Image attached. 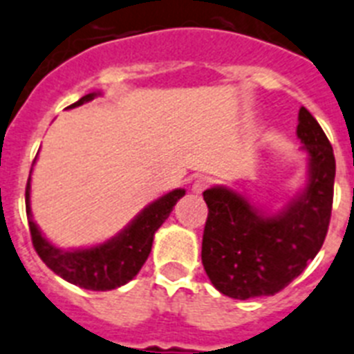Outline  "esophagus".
<instances>
[{
  "instance_id": "obj_1",
  "label": "esophagus",
  "mask_w": 354,
  "mask_h": 354,
  "mask_svg": "<svg viewBox=\"0 0 354 354\" xmlns=\"http://www.w3.org/2000/svg\"><path fill=\"white\" fill-rule=\"evenodd\" d=\"M210 183H212V180H210L209 176H200L194 183H192V191H194L196 194H201L205 189H209Z\"/></svg>"
}]
</instances>
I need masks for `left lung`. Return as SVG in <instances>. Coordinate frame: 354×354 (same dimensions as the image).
<instances>
[{
	"label": "left lung",
	"mask_w": 354,
	"mask_h": 354,
	"mask_svg": "<svg viewBox=\"0 0 354 354\" xmlns=\"http://www.w3.org/2000/svg\"><path fill=\"white\" fill-rule=\"evenodd\" d=\"M297 136L310 156L308 183L281 212H261L227 187L203 192L209 216L201 263L223 295L239 301L275 295L299 277L322 248L333 207V147L306 108L299 111Z\"/></svg>",
	"instance_id": "left-lung-1"
}]
</instances>
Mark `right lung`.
<instances>
[{
	"label": "right lung",
	"instance_id": "add662e5",
	"mask_svg": "<svg viewBox=\"0 0 354 354\" xmlns=\"http://www.w3.org/2000/svg\"><path fill=\"white\" fill-rule=\"evenodd\" d=\"M95 97L97 93L84 95L82 99H79L68 108H77L81 104L93 100ZM183 194H185L183 189H176V191L163 194L162 198L147 205L120 234L102 245L81 248V250H61L41 234V230L32 219L30 178H28L25 198L32 245L41 261L68 283L84 288V290H93V292L115 290V288L129 283L136 273L140 272L151 254L154 232L169 218L172 207Z\"/></svg>",
	"mask_w": 354,
	"mask_h": 354
}]
</instances>
